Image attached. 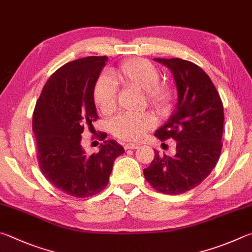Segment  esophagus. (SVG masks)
<instances>
[{
  "instance_id": "esophagus-1",
  "label": "esophagus",
  "mask_w": 252,
  "mask_h": 252,
  "mask_svg": "<svg viewBox=\"0 0 252 252\" xmlns=\"http://www.w3.org/2000/svg\"><path fill=\"white\" fill-rule=\"evenodd\" d=\"M139 148V144H134V143H126L125 144V149L126 150H134V149H138Z\"/></svg>"
}]
</instances>
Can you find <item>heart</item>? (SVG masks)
<instances>
[{
	"mask_svg": "<svg viewBox=\"0 0 252 252\" xmlns=\"http://www.w3.org/2000/svg\"><path fill=\"white\" fill-rule=\"evenodd\" d=\"M113 80L125 88L145 91V98L158 114H165L171 108L170 87L159 84V71L152 63L142 58L129 59L112 72ZM94 102L104 114L111 113L117 104V90L112 80L100 76L93 91ZM155 126L152 114H120L111 122L112 133L126 141H138Z\"/></svg>",
	"mask_w": 252,
	"mask_h": 252,
	"instance_id": "1",
	"label": "heart"
}]
</instances>
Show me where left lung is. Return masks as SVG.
I'll list each match as a JSON object with an SVG mask.
<instances>
[{
    "mask_svg": "<svg viewBox=\"0 0 252 252\" xmlns=\"http://www.w3.org/2000/svg\"><path fill=\"white\" fill-rule=\"evenodd\" d=\"M172 71L177 104L165 125L154 135L176 141L174 157L155 151L143 170L145 180L159 193L180 195L198 186L216 164L222 148L223 107L208 75L194 63L181 58H154Z\"/></svg>",
    "mask_w": 252,
    "mask_h": 252,
    "instance_id": "8db88e82",
    "label": "left lung"
}]
</instances>
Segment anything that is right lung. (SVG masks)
<instances>
[{"instance_id":"1","label":"right lung","mask_w":252,"mask_h":252,"mask_svg":"<svg viewBox=\"0 0 252 252\" xmlns=\"http://www.w3.org/2000/svg\"><path fill=\"white\" fill-rule=\"evenodd\" d=\"M108 57L90 56L67 63L50 76L35 106L33 132L39 168L52 184L74 197H89L107 186L113 162L125 153L107 140L98 153L87 155L81 146L85 126L99 118L93 91Z\"/></svg>"}]
</instances>
